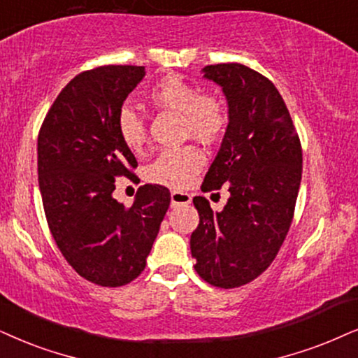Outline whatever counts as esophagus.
I'll list each match as a JSON object with an SVG mask.
<instances>
[{
  "mask_svg": "<svg viewBox=\"0 0 358 358\" xmlns=\"http://www.w3.org/2000/svg\"><path fill=\"white\" fill-rule=\"evenodd\" d=\"M170 196H171V206L188 205V203H192V196L185 192H178V189H173Z\"/></svg>",
  "mask_w": 358,
  "mask_h": 358,
  "instance_id": "34e87169",
  "label": "esophagus"
}]
</instances>
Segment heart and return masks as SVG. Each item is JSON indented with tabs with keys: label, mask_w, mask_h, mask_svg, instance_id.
<instances>
[{
	"label": "heart",
	"mask_w": 358,
	"mask_h": 358,
	"mask_svg": "<svg viewBox=\"0 0 358 358\" xmlns=\"http://www.w3.org/2000/svg\"><path fill=\"white\" fill-rule=\"evenodd\" d=\"M148 101L158 108L182 114L185 134L205 143L220 140L228 127V110L221 97L200 94L196 85L180 76H165L153 84L148 90ZM117 132L129 150H142L147 140L145 122L130 107H124L117 115ZM203 165L205 155L198 147L166 148L147 166L145 178L155 185L185 188L193 182Z\"/></svg>",
	"instance_id": "1"
}]
</instances>
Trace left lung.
<instances>
[{
	"instance_id": "left-lung-1",
	"label": "left lung",
	"mask_w": 358,
	"mask_h": 358,
	"mask_svg": "<svg viewBox=\"0 0 358 358\" xmlns=\"http://www.w3.org/2000/svg\"><path fill=\"white\" fill-rule=\"evenodd\" d=\"M203 72L223 87L229 124L201 189L226 185L231 196L220 213H213L205 196L193 198L200 224L189 248L203 280L233 289L264 273L287 236L301 187L302 147L268 78L238 62L206 66Z\"/></svg>"
}]
</instances>
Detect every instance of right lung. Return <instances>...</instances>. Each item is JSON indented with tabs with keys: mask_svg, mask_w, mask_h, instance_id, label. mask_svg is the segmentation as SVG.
Segmentation results:
<instances>
[{
	"mask_svg": "<svg viewBox=\"0 0 358 358\" xmlns=\"http://www.w3.org/2000/svg\"><path fill=\"white\" fill-rule=\"evenodd\" d=\"M143 66H101L59 92L38 135V176L48 226L76 273L102 287L132 282L145 269L170 192L143 185L132 206L112 196L115 180H137V160L117 132L124 101Z\"/></svg>",
	"mask_w": 358,
	"mask_h": 358,
	"instance_id": "obj_1",
	"label": "right lung"
}]
</instances>
